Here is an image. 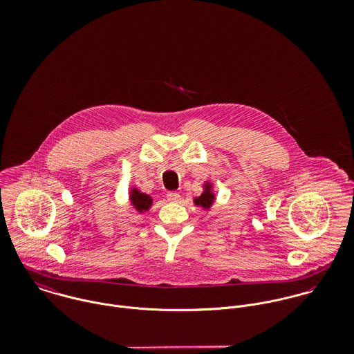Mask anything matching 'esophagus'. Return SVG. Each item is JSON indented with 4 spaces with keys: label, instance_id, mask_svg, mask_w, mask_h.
<instances>
[{
    "label": "esophagus",
    "instance_id": "34e87169",
    "mask_svg": "<svg viewBox=\"0 0 354 354\" xmlns=\"http://www.w3.org/2000/svg\"><path fill=\"white\" fill-rule=\"evenodd\" d=\"M166 199L171 203L180 202V201H181V195H180L178 192H169V194L166 195Z\"/></svg>",
    "mask_w": 354,
    "mask_h": 354
}]
</instances>
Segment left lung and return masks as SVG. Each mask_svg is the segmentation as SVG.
I'll return each instance as SVG.
<instances>
[{
  "label": "left lung",
  "mask_w": 354,
  "mask_h": 354,
  "mask_svg": "<svg viewBox=\"0 0 354 354\" xmlns=\"http://www.w3.org/2000/svg\"><path fill=\"white\" fill-rule=\"evenodd\" d=\"M214 199H215V196L211 192V184L207 183L204 185V192H203L199 198L195 199V204L196 205H202L203 208H209L212 205V203H214Z\"/></svg>",
  "instance_id": "1"
}]
</instances>
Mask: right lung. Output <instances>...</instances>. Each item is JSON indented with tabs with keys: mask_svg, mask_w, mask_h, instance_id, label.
Segmentation results:
<instances>
[{
	"mask_svg": "<svg viewBox=\"0 0 354 354\" xmlns=\"http://www.w3.org/2000/svg\"><path fill=\"white\" fill-rule=\"evenodd\" d=\"M131 202L138 211L142 212V211H147L151 207L152 199L149 195L142 194L140 191L133 188L131 192Z\"/></svg>",
	"mask_w": 354,
	"mask_h": 354,
	"instance_id": "add662e5",
	"label": "right lung"
}]
</instances>
